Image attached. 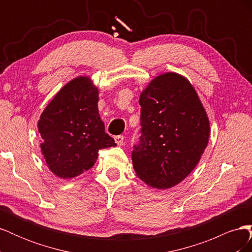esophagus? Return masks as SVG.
<instances>
[{
  "label": "esophagus",
  "mask_w": 252,
  "mask_h": 252,
  "mask_svg": "<svg viewBox=\"0 0 252 252\" xmlns=\"http://www.w3.org/2000/svg\"><path fill=\"white\" fill-rule=\"evenodd\" d=\"M114 141H116V143L119 145V146H121V145H123L124 143V136L123 135L114 136Z\"/></svg>",
  "instance_id": "1"
}]
</instances>
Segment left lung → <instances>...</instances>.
<instances>
[{
	"instance_id": "1",
	"label": "left lung",
	"mask_w": 252,
	"mask_h": 252,
	"mask_svg": "<svg viewBox=\"0 0 252 252\" xmlns=\"http://www.w3.org/2000/svg\"><path fill=\"white\" fill-rule=\"evenodd\" d=\"M139 103L142 135L133 169L148 186L169 189L200 162L210 135L208 116L192 84L177 72L151 80Z\"/></svg>"
}]
</instances>
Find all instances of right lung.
<instances>
[{"label": "right lung", "instance_id": "right-lung-1", "mask_svg": "<svg viewBox=\"0 0 252 252\" xmlns=\"http://www.w3.org/2000/svg\"><path fill=\"white\" fill-rule=\"evenodd\" d=\"M97 102V87L87 75H80L61 88L43 110L37 122L40 147L56 177H78L95 164L98 150L117 145L105 132Z\"/></svg>", "mask_w": 252, "mask_h": 252}]
</instances>
